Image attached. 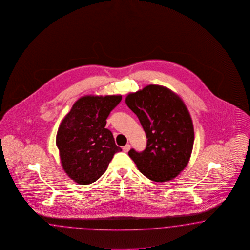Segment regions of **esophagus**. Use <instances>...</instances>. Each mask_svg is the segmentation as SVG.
<instances>
[{
    "label": "esophagus",
    "instance_id": "34e87169",
    "mask_svg": "<svg viewBox=\"0 0 250 250\" xmlns=\"http://www.w3.org/2000/svg\"><path fill=\"white\" fill-rule=\"evenodd\" d=\"M122 149H123V151H124V152H128V150L130 149V145H129V144H127L126 146H124V147H123Z\"/></svg>",
    "mask_w": 250,
    "mask_h": 250
}]
</instances>
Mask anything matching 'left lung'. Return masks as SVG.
<instances>
[{"mask_svg":"<svg viewBox=\"0 0 250 250\" xmlns=\"http://www.w3.org/2000/svg\"><path fill=\"white\" fill-rule=\"evenodd\" d=\"M125 103L139 118L147 147L128 151L137 167L156 182L176 178L188 165L194 143L192 120L183 101L172 90L147 85L128 94Z\"/></svg>","mask_w":250,"mask_h":250,"instance_id":"left-lung-1","label":"left lung"}]
</instances>
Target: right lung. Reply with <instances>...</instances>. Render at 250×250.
Returning a JSON list of instances; mask_svg holds the SVG:
<instances>
[{
    "label": "right lung",
    "instance_id": "add662e5",
    "mask_svg": "<svg viewBox=\"0 0 250 250\" xmlns=\"http://www.w3.org/2000/svg\"><path fill=\"white\" fill-rule=\"evenodd\" d=\"M122 95L82 97L58 128L56 145L62 165L82 185L95 182L106 171L114 154L122 151L111 131L105 128L109 113Z\"/></svg>",
    "mask_w": 250,
    "mask_h": 250
}]
</instances>
